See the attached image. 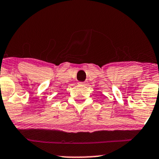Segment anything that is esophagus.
<instances>
[{
  "instance_id": "1",
  "label": "esophagus",
  "mask_w": 159,
  "mask_h": 159,
  "mask_svg": "<svg viewBox=\"0 0 159 159\" xmlns=\"http://www.w3.org/2000/svg\"><path fill=\"white\" fill-rule=\"evenodd\" d=\"M80 84L82 85H86L87 84V81H84V82H80Z\"/></svg>"
}]
</instances>
